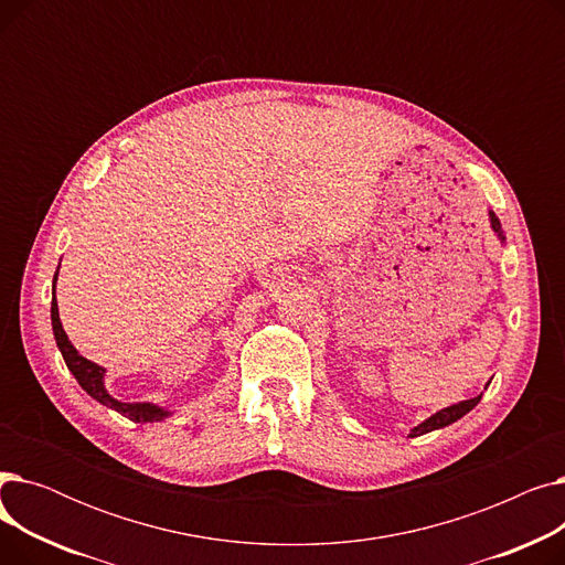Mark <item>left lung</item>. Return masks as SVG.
Masks as SVG:
<instances>
[{
	"label": "left lung",
	"mask_w": 565,
	"mask_h": 565,
	"mask_svg": "<svg viewBox=\"0 0 565 565\" xmlns=\"http://www.w3.org/2000/svg\"><path fill=\"white\" fill-rule=\"evenodd\" d=\"M490 222H492L494 233H497V235L501 237V241H503V231H501V224H499V220L494 217V213H490ZM481 396H483V394H481ZM481 396H477V398H469V401H462V403H458V405H451V407H444V409H439L437 414H433L430 419H426L424 424H419L417 428H414V430L409 433V437H419V435H426V433H430V430H437V428H444V426H449V424L458 422L460 417H465V414H467L469 409H473V407L479 405Z\"/></svg>",
	"instance_id": "left-lung-1"
}]
</instances>
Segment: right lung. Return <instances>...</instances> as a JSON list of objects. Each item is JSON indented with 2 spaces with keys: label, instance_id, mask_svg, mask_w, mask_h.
Segmentation results:
<instances>
[{
  "label": "right lung",
  "instance_id": "obj_1",
  "mask_svg": "<svg viewBox=\"0 0 565 565\" xmlns=\"http://www.w3.org/2000/svg\"><path fill=\"white\" fill-rule=\"evenodd\" d=\"M58 273V270H56ZM54 284H56V275H54ZM52 332H54V339H56V345L58 350H62L64 354V362L68 366V371L75 375V380L79 382V387L96 398L98 403L116 409L118 414H124V417H128L130 422H160L167 417V409H160L158 405H151V403H121L116 401L107 394L105 384H103V375H105V369H100L98 364L88 362L86 358H82V354L73 348V343L68 341L64 328H62V320H58V307H56V298H52Z\"/></svg>",
  "mask_w": 565,
  "mask_h": 565
}]
</instances>
